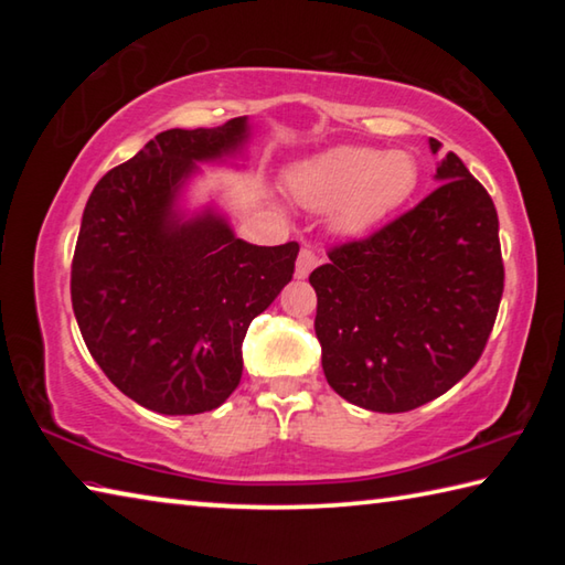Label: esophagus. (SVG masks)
<instances>
[{
    "instance_id": "1",
    "label": "esophagus",
    "mask_w": 565,
    "mask_h": 565,
    "mask_svg": "<svg viewBox=\"0 0 565 565\" xmlns=\"http://www.w3.org/2000/svg\"><path fill=\"white\" fill-rule=\"evenodd\" d=\"M317 254L311 252V248H301L299 252V259H296V279H306L313 269H317Z\"/></svg>"
}]
</instances>
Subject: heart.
Masks as SVG:
<instances>
[{
    "mask_svg": "<svg viewBox=\"0 0 565 565\" xmlns=\"http://www.w3.org/2000/svg\"><path fill=\"white\" fill-rule=\"evenodd\" d=\"M418 184L416 159L404 149L333 147L286 171V186L306 209H331V228L366 236L404 206Z\"/></svg>",
    "mask_w": 565,
    "mask_h": 565,
    "instance_id": "b5f03b06",
    "label": "heart"
}]
</instances>
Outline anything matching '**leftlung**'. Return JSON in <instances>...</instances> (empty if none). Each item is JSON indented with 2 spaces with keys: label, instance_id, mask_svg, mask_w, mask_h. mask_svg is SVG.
<instances>
[{
  "label": "left lung",
  "instance_id": "obj_1",
  "mask_svg": "<svg viewBox=\"0 0 565 565\" xmlns=\"http://www.w3.org/2000/svg\"><path fill=\"white\" fill-rule=\"evenodd\" d=\"M431 154L441 141L428 139ZM438 189L366 242L313 269L317 339L329 386L349 404L404 414L476 366L503 294L499 214L454 151Z\"/></svg>",
  "mask_w": 565,
  "mask_h": 565
}]
</instances>
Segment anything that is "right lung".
<instances>
[{
    "label": "right lung",
    "mask_w": 565,
    "mask_h": 565,
    "mask_svg": "<svg viewBox=\"0 0 565 565\" xmlns=\"http://www.w3.org/2000/svg\"><path fill=\"white\" fill-rule=\"evenodd\" d=\"M248 141V117L161 131L84 206L76 323L111 384L157 414H204L232 396L248 323L294 276L299 244H248L216 199L191 206L199 167L244 169Z\"/></svg>",
    "instance_id": "obj_1"
}]
</instances>
